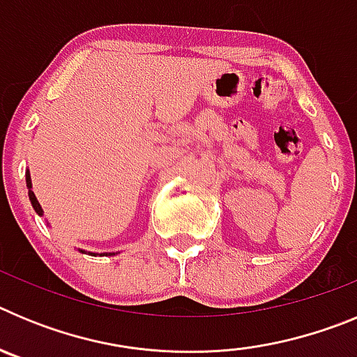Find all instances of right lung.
<instances>
[{
  "label": "right lung",
  "mask_w": 357,
  "mask_h": 357,
  "mask_svg": "<svg viewBox=\"0 0 357 357\" xmlns=\"http://www.w3.org/2000/svg\"><path fill=\"white\" fill-rule=\"evenodd\" d=\"M26 188H28V197H30V202H31V206H33V209H36L37 213H39V214H43V209H40L39 202H37L36 195H33V191H31V182H30V175H26Z\"/></svg>",
  "instance_id": "obj_1"
}]
</instances>
